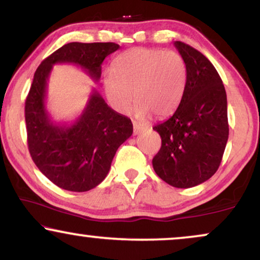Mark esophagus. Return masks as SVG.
I'll return each mask as SVG.
<instances>
[{
    "label": "esophagus",
    "mask_w": 260,
    "mask_h": 260,
    "mask_svg": "<svg viewBox=\"0 0 260 260\" xmlns=\"http://www.w3.org/2000/svg\"><path fill=\"white\" fill-rule=\"evenodd\" d=\"M144 129H145V126L141 125V124H138L137 122H134V134H135V135L141 134L142 131H143Z\"/></svg>",
    "instance_id": "34e87169"
}]
</instances>
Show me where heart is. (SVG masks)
<instances>
[{
  "label": "heart",
  "instance_id": "obj_1",
  "mask_svg": "<svg viewBox=\"0 0 260 260\" xmlns=\"http://www.w3.org/2000/svg\"><path fill=\"white\" fill-rule=\"evenodd\" d=\"M187 77V65L177 52L136 47L113 60L112 72L105 74L103 85L117 111H129L135 95V115L138 118L150 113L162 118L179 106Z\"/></svg>",
  "mask_w": 260,
  "mask_h": 260
}]
</instances>
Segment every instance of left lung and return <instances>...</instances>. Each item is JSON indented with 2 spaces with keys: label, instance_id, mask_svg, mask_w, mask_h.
Returning a JSON list of instances; mask_svg holds the SVG:
<instances>
[{
  "label": "left lung",
  "instance_id": "left-lung-1",
  "mask_svg": "<svg viewBox=\"0 0 260 260\" xmlns=\"http://www.w3.org/2000/svg\"><path fill=\"white\" fill-rule=\"evenodd\" d=\"M187 65V85L174 115L152 129L161 149L152 158L155 173L170 186L190 188L214 175L227 140V97L222 80L206 56L174 42Z\"/></svg>",
  "mask_w": 260,
  "mask_h": 260
}]
</instances>
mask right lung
Segmentation results:
<instances>
[{
	"mask_svg": "<svg viewBox=\"0 0 260 260\" xmlns=\"http://www.w3.org/2000/svg\"><path fill=\"white\" fill-rule=\"evenodd\" d=\"M118 48L115 42H70L46 58L34 73L24 105L28 149L39 170L65 190L97 187L134 127L131 119L110 108L94 88L76 122L54 123L45 104L48 77L55 63H73L98 81L104 59Z\"/></svg>",
	"mask_w": 260,
	"mask_h": 260,
	"instance_id": "1",
	"label": "right lung"
}]
</instances>
